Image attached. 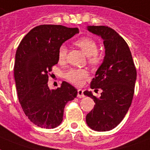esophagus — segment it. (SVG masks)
I'll return each instance as SVG.
<instances>
[{
  "instance_id": "1",
  "label": "esophagus",
  "mask_w": 150,
  "mask_h": 150,
  "mask_svg": "<svg viewBox=\"0 0 150 150\" xmlns=\"http://www.w3.org/2000/svg\"><path fill=\"white\" fill-rule=\"evenodd\" d=\"M84 91L82 89H78V94L77 96L79 98H83L85 97V95H84Z\"/></svg>"
}]
</instances>
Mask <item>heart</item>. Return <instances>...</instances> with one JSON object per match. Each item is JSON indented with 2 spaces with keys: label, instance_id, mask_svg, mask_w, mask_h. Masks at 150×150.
Listing matches in <instances>:
<instances>
[{
  "label": "heart",
  "instance_id": "b5f03b06",
  "mask_svg": "<svg viewBox=\"0 0 150 150\" xmlns=\"http://www.w3.org/2000/svg\"><path fill=\"white\" fill-rule=\"evenodd\" d=\"M75 45L81 48L86 55H88V61L92 65H96L100 63L102 55L97 52L98 45L94 39L90 37H81L75 41ZM68 48L65 45H62L58 47V58L60 62L66 59ZM88 73L86 70L82 69H69L64 73V78L69 82L80 86L83 81L88 77Z\"/></svg>",
  "mask_w": 150,
  "mask_h": 150
}]
</instances>
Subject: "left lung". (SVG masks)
Returning a JSON list of instances; mask_svg holds the SVG:
<instances>
[{
    "label": "left lung",
    "instance_id": "1",
    "mask_svg": "<svg viewBox=\"0 0 150 150\" xmlns=\"http://www.w3.org/2000/svg\"><path fill=\"white\" fill-rule=\"evenodd\" d=\"M88 30L103 38L105 55L90 84L92 89L103 90L101 96L96 98L91 92H84L96 103L86 115V122L95 131H109L121 122L131 105L136 66L127 43L115 30L94 25L88 27Z\"/></svg>",
    "mask_w": 150,
    "mask_h": 150
}]
</instances>
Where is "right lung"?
<instances>
[{
    "instance_id": "1",
    "label": "right lung",
    "mask_w": 150,
    "mask_h": 150,
    "mask_svg": "<svg viewBox=\"0 0 150 150\" xmlns=\"http://www.w3.org/2000/svg\"><path fill=\"white\" fill-rule=\"evenodd\" d=\"M79 28L43 24L31 29L18 45L14 67L18 99L24 114L36 126L54 129L62 123L65 105L77 96V89L66 81L50 90L48 77L58 64V51Z\"/></svg>"
}]
</instances>
